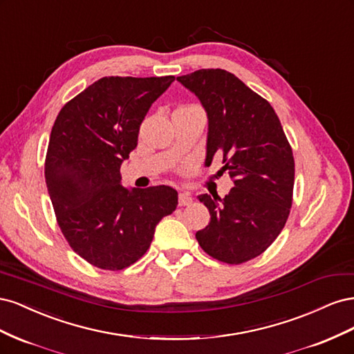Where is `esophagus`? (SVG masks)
Segmentation results:
<instances>
[{
    "mask_svg": "<svg viewBox=\"0 0 354 354\" xmlns=\"http://www.w3.org/2000/svg\"><path fill=\"white\" fill-rule=\"evenodd\" d=\"M190 203H192V198L189 196V194H186V192L178 195V205L180 207H186V205H190Z\"/></svg>",
    "mask_w": 354,
    "mask_h": 354,
    "instance_id": "esophagus-1",
    "label": "esophagus"
}]
</instances>
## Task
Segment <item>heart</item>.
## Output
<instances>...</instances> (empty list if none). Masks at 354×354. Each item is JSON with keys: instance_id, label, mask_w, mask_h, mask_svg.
I'll use <instances>...</instances> for the list:
<instances>
[{"instance_id": "1", "label": "heart", "mask_w": 354, "mask_h": 354, "mask_svg": "<svg viewBox=\"0 0 354 354\" xmlns=\"http://www.w3.org/2000/svg\"><path fill=\"white\" fill-rule=\"evenodd\" d=\"M196 106H181V108L176 109L174 112H190V111H196Z\"/></svg>"}]
</instances>
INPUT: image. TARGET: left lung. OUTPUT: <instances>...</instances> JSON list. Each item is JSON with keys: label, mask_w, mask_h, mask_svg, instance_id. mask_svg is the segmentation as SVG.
Returning a JSON list of instances; mask_svg holds the SVG:
<instances>
[{"label": "left lung", "mask_w": 354, "mask_h": 354, "mask_svg": "<svg viewBox=\"0 0 354 354\" xmlns=\"http://www.w3.org/2000/svg\"><path fill=\"white\" fill-rule=\"evenodd\" d=\"M195 93L208 116L207 159L223 153L230 194L199 196L211 221L196 232L212 259L241 264L263 254L279 236L292 205L294 156L270 103L233 73L199 69L177 77Z\"/></svg>", "instance_id": "8db88e82"}]
</instances>
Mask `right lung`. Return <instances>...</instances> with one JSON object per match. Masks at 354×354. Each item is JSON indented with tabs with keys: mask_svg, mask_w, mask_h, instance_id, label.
Listing matches in <instances>:
<instances>
[{
	"mask_svg": "<svg viewBox=\"0 0 354 354\" xmlns=\"http://www.w3.org/2000/svg\"><path fill=\"white\" fill-rule=\"evenodd\" d=\"M169 77H104L59 112L46 156V183L71 248L103 270L142 259L156 224L178 203L169 186L128 190L121 164L137 146L140 125Z\"/></svg>",
	"mask_w": 354,
	"mask_h": 354,
	"instance_id": "1",
	"label": "right lung"
}]
</instances>
